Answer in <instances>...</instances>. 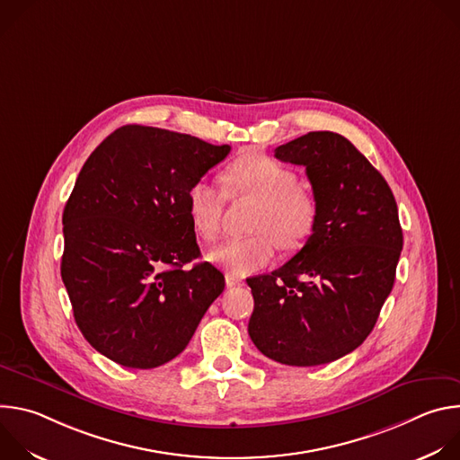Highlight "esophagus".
Returning <instances> with one entry per match:
<instances>
[{
  "label": "esophagus",
  "instance_id": "34e87169",
  "mask_svg": "<svg viewBox=\"0 0 460 460\" xmlns=\"http://www.w3.org/2000/svg\"><path fill=\"white\" fill-rule=\"evenodd\" d=\"M226 284L227 288H233V286H242L243 284V279L234 275V273H226Z\"/></svg>",
  "mask_w": 460,
  "mask_h": 460
}]
</instances>
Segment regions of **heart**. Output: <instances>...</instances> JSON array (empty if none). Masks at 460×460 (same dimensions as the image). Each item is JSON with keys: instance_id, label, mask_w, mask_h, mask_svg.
I'll list each match as a JSON object with an SVG mask.
<instances>
[{"instance_id": "heart-1", "label": "heart", "mask_w": 460, "mask_h": 460, "mask_svg": "<svg viewBox=\"0 0 460 460\" xmlns=\"http://www.w3.org/2000/svg\"><path fill=\"white\" fill-rule=\"evenodd\" d=\"M226 192L233 199L258 202L249 236L227 238L209 251L213 264L236 275H247L266 268L277 245L298 249L316 224V202L313 194L296 185V174L280 162L258 153L236 158L222 174ZM187 217L194 233L213 240L220 231L226 194L206 180L194 181L185 194Z\"/></svg>"}]
</instances>
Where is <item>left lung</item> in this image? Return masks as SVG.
<instances>
[{
	"label": "left lung",
	"mask_w": 460,
	"mask_h": 460,
	"mask_svg": "<svg viewBox=\"0 0 460 460\" xmlns=\"http://www.w3.org/2000/svg\"><path fill=\"white\" fill-rule=\"evenodd\" d=\"M305 167L316 224L271 275L247 279L252 344L286 366H320L357 349L393 289L402 227L384 176L344 137L316 130L275 149Z\"/></svg>",
	"instance_id": "1"
}]
</instances>
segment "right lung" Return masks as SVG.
<instances>
[{
	"mask_svg": "<svg viewBox=\"0 0 460 460\" xmlns=\"http://www.w3.org/2000/svg\"><path fill=\"white\" fill-rule=\"evenodd\" d=\"M229 146L123 125L84 164L63 209L61 280L85 341L153 369L180 355L226 288L200 256L185 194Z\"/></svg>",
	"mask_w": 460,
	"mask_h": 460,
	"instance_id": "right-lung-1",
	"label": "right lung"
}]
</instances>
